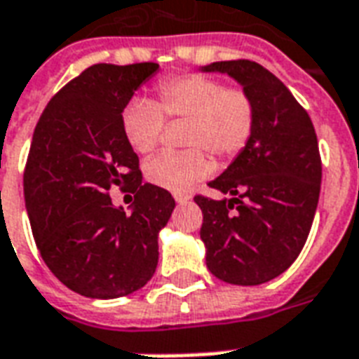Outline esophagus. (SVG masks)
I'll return each mask as SVG.
<instances>
[{
    "mask_svg": "<svg viewBox=\"0 0 359 359\" xmlns=\"http://www.w3.org/2000/svg\"><path fill=\"white\" fill-rule=\"evenodd\" d=\"M188 200H190L188 194H175V201H177V203H187Z\"/></svg>",
    "mask_w": 359,
    "mask_h": 359,
    "instance_id": "esophagus-1",
    "label": "esophagus"
}]
</instances>
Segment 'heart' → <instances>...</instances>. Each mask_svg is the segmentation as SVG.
<instances>
[{
	"mask_svg": "<svg viewBox=\"0 0 359 359\" xmlns=\"http://www.w3.org/2000/svg\"><path fill=\"white\" fill-rule=\"evenodd\" d=\"M166 119H187L182 142L192 148L165 152L144 165L146 179L171 192H187L213 171L209 154L238 158L253 137L257 104L251 93L205 74L187 72L159 79L156 102L131 98L121 110V133L137 154H150L161 140Z\"/></svg>",
	"mask_w": 359,
	"mask_h": 359,
	"instance_id": "heart-1",
	"label": "heart"
}]
</instances>
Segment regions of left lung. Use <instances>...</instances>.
Returning <instances> with one entry per match:
<instances>
[{
  "mask_svg": "<svg viewBox=\"0 0 359 359\" xmlns=\"http://www.w3.org/2000/svg\"><path fill=\"white\" fill-rule=\"evenodd\" d=\"M203 70L232 76L257 104L249 144L209 182L232 198H194L207 268L226 283L261 285L283 274L306 243L320 200L318 137L306 110L264 66L240 58Z\"/></svg>",
  "mask_w": 359,
  "mask_h": 359,
  "instance_id": "obj_1",
  "label": "left lung"
}]
</instances>
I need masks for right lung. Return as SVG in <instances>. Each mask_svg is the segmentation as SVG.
Instances as JSON below:
<instances>
[{
  "label": "right lung",
  "mask_w": 359,
  "mask_h": 359,
  "mask_svg": "<svg viewBox=\"0 0 359 359\" xmlns=\"http://www.w3.org/2000/svg\"><path fill=\"white\" fill-rule=\"evenodd\" d=\"M158 68L89 66L49 100L32 137L24 169L32 233L49 270L83 297H126L144 287L158 266V233L175 200L142 182L139 156L119 123ZM112 187L133 194L131 215L113 205Z\"/></svg>",
  "instance_id": "1"
}]
</instances>
